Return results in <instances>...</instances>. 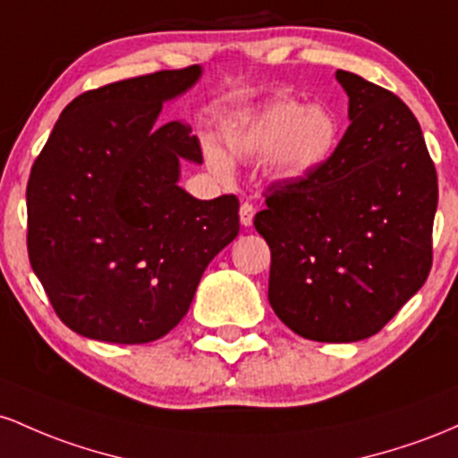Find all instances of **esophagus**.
<instances>
[{
    "instance_id": "34e87169",
    "label": "esophagus",
    "mask_w": 458,
    "mask_h": 458,
    "mask_svg": "<svg viewBox=\"0 0 458 458\" xmlns=\"http://www.w3.org/2000/svg\"><path fill=\"white\" fill-rule=\"evenodd\" d=\"M253 218H255L253 205H250V203L240 205V223H242L244 227H250V225H253Z\"/></svg>"
}]
</instances>
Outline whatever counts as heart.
Wrapping results in <instances>:
<instances>
[{"mask_svg": "<svg viewBox=\"0 0 458 458\" xmlns=\"http://www.w3.org/2000/svg\"><path fill=\"white\" fill-rule=\"evenodd\" d=\"M225 138L231 153L242 160L266 157L276 179H302L335 156L340 123L325 106L276 99L233 123ZM205 156L218 174H229L233 168L227 151L214 140H205Z\"/></svg>", "mask_w": 458, "mask_h": 458, "instance_id": "obj_1", "label": "heart"}]
</instances>
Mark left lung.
<instances>
[{
	"mask_svg": "<svg viewBox=\"0 0 458 458\" xmlns=\"http://www.w3.org/2000/svg\"><path fill=\"white\" fill-rule=\"evenodd\" d=\"M351 125L310 177L266 188L268 301L313 342H359L400 311L433 266L437 171L403 99L337 71Z\"/></svg>",
	"mask_w": 458,
	"mask_h": 458,
	"instance_id": "8db88e82",
	"label": "left lung"
}]
</instances>
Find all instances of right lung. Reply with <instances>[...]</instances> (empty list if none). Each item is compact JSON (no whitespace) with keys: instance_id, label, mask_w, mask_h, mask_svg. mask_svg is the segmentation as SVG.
<instances>
[{"instance_id":"obj_1","label":"right lung","mask_w":458,"mask_h":458,"mask_svg":"<svg viewBox=\"0 0 458 458\" xmlns=\"http://www.w3.org/2000/svg\"><path fill=\"white\" fill-rule=\"evenodd\" d=\"M197 64L86 90L64 107L28 179V255L55 316L99 342L160 340L240 231V201H199L179 160L203 162L188 123L157 121Z\"/></svg>"}]
</instances>
